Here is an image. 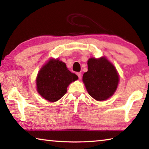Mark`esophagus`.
I'll return each mask as SVG.
<instances>
[{
    "label": "esophagus",
    "mask_w": 149,
    "mask_h": 149,
    "mask_svg": "<svg viewBox=\"0 0 149 149\" xmlns=\"http://www.w3.org/2000/svg\"><path fill=\"white\" fill-rule=\"evenodd\" d=\"M76 74H77V75L78 76V77H79V79H80L81 78V72H77Z\"/></svg>",
    "instance_id": "1"
}]
</instances>
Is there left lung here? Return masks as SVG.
Segmentation results:
<instances>
[{"label":"left lung","mask_w":149,"mask_h":149,"mask_svg":"<svg viewBox=\"0 0 149 149\" xmlns=\"http://www.w3.org/2000/svg\"><path fill=\"white\" fill-rule=\"evenodd\" d=\"M88 70L83 75V82L90 96L104 101L114 94L120 76L114 64L106 56L92 57L87 61Z\"/></svg>","instance_id":"obj_1"}]
</instances>
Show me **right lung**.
<instances>
[{"label":"right lung","mask_w":149,"mask_h":149,"mask_svg":"<svg viewBox=\"0 0 149 149\" xmlns=\"http://www.w3.org/2000/svg\"><path fill=\"white\" fill-rule=\"evenodd\" d=\"M78 77L68 69L58 58H50L38 72L36 78L37 91L49 102H56L67 92L69 85Z\"/></svg>","instance_id":"add662e5"}]
</instances>
